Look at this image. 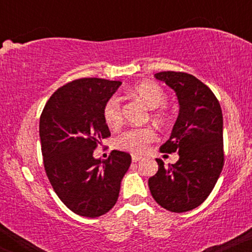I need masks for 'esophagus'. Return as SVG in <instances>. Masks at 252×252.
<instances>
[{
  "label": "esophagus",
  "instance_id": "34e87169",
  "mask_svg": "<svg viewBox=\"0 0 252 252\" xmlns=\"http://www.w3.org/2000/svg\"><path fill=\"white\" fill-rule=\"evenodd\" d=\"M131 160H132V162H138L140 160H142V158L138 155H131Z\"/></svg>",
  "mask_w": 252,
  "mask_h": 252
}]
</instances>
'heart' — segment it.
Here are the masks:
<instances>
[{"label":"heart","instance_id":"obj_1","mask_svg":"<svg viewBox=\"0 0 252 252\" xmlns=\"http://www.w3.org/2000/svg\"><path fill=\"white\" fill-rule=\"evenodd\" d=\"M129 94L143 103L150 110H156L164 105L167 100L166 92L161 86L153 82H141L129 90ZM104 122L110 129L115 130L122 126V112L118 98L111 97L105 103L103 109ZM152 118L158 126H166L169 122L168 114L164 110H156L152 114ZM155 140V132L149 128L131 129L124 132L117 138V147L132 153H143L148 144Z\"/></svg>","mask_w":252,"mask_h":252}]
</instances>
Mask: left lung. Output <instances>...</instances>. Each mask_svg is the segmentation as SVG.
Returning a JSON list of instances; mask_svg holds the SVG:
<instances>
[{
    "label": "left lung",
    "instance_id": "1",
    "mask_svg": "<svg viewBox=\"0 0 252 252\" xmlns=\"http://www.w3.org/2000/svg\"><path fill=\"white\" fill-rule=\"evenodd\" d=\"M154 77L178 97L179 115L161 152L179 153V160L164 167L156 158L158 169L148 186L163 209L186 212L210 195L224 166L221 108L210 88L192 74L167 71Z\"/></svg>",
    "mask_w": 252,
    "mask_h": 252
}]
</instances>
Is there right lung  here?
Listing matches in <instances>:
<instances>
[{
	"label": "right lung",
	"mask_w": 252,
	"mask_h": 252,
	"mask_svg": "<svg viewBox=\"0 0 252 252\" xmlns=\"http://www.w3.org/2000/svg\"><path fill=\"white\" fill-rule=\"evenodd\" d=\"M122 85L120 80L82 78L52 94L40 117L46 174L54 192L77 215L96 218L117 202L131 156L112 150L100 161L94 150L110 136L103 109Z\"/></svg>",
	"instance_id": "right-lung-1"
}]
</instances>
